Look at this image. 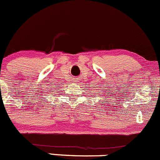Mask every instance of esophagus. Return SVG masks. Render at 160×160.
Segmentation results:
<instances>
[{
    "mask_svg": "<svg viewBox=\"0 0 160 160\" xmlns=\"http://www.w3.org/2000/svg\"><path fill=\"white\" fill-rule=\"evenodd\" d=\"M74 82H77V80H74Z\"/></svg>",
    "mask_w": 160,
    "mask_h": 160,
    "instance_id": "esophagus-1",
    "label": "esophagus"
}]
</instances>
